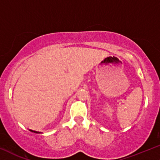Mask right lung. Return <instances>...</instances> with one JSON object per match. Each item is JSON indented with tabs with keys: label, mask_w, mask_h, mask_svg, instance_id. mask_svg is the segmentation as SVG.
<instances>
[{
	"label": "right lung",
	"mask_w": 160,
	"mask_h": 160,
	"mask_svg": "<svg viewBox=\"0 0 160 160\" xmlns=\"http://www.w3.org/2000/svg\"><path fill=\"white\" fill-rule=\"evenodd\" d=\"M32 131V132H34V133H36V134H39V133H40V132H39V131H32V130H30Z\"/></svg>",
	"instance_id": "obj_1"
}]
</instances>
